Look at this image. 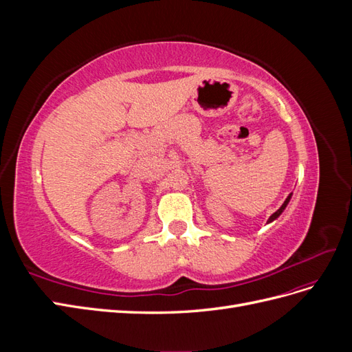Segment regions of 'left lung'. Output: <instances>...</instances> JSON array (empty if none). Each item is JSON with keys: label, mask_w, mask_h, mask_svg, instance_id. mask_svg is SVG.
Returning <instances> with one entry per match:
<instances>
[{"label": "left lung", "mask_w": 352, "mask_h": 352, "mask_svg": "<svg viewBox=\"0 0 352 352\" xmlns=\"http://www.w3.org/2000/svg\"><path fill=\"white\" fill-rule=\"evenodd\" d=\"M291 197H292V194H289V195H287V198L285 199V202H283V204H282V207L278 210V211H276V212H273V214L270 216V219H269V223H272V221H274L276 219H278L280 214H282V212H283V210L286 208V206L287 204H289V201H291Z\"/></svg>", "instance_id": "8db88e82"}]
</instances>
